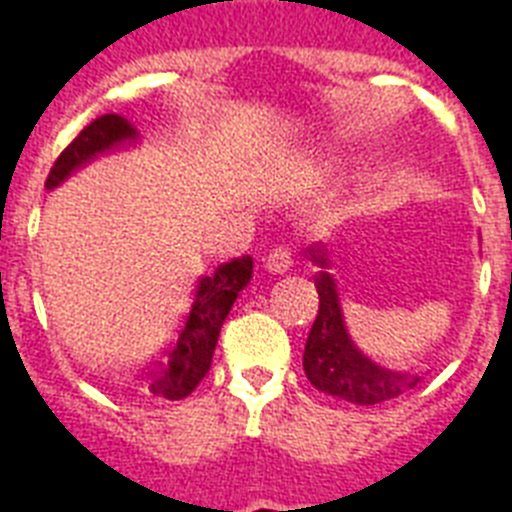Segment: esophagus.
I'll list each match as a JSON object with an SVG mask.
<instances>
[{
  "label": "esophagus",
  "instance_id": "esophagus-1",
  "mask_svg": "<svg viewBox=\"0 0 512 512\" xmlns=\"http://www.w3.org/2000/svg\"><path fill=\"white\" fill-rule=\"evenodd\" d=\"M263 268L268 273H276V276H281V273H287L289 268H292V249H289V247L271 249V252L265 255Z\"/></svg>",
  "mask_w": 512,
  "mask_h": 512
}]
</instances>
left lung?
Instances as JSON below:
<instances>
[{
	"label": "left lung",
	"mask_w": 512,
	"mask_h": 512,
	"mask_svg": "<svg viewBox=\"0 0 512 512\" xmlns=\"http://www.w3.org/2000/svg\"><path fill=\"white\" fill-rule=\"evenodd\" d=\"M308 252L313 265L319 268L313 276L319 292V316L313 321L303 353V369L313 388L361 406L382 404L412 390L420 382L417 374L396 372L377 364L353 342L345 327L335 276L329 273V252L324 244H313Z\"/></svg>",
	"instance_id": "left-lung-1"
}]
</instances>
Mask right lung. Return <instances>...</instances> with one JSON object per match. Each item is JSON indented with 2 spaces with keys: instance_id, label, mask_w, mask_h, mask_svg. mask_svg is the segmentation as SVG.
I'll return each instance as SVG.
<instances>
[{
  "instance_id": "right-lung-1",
  "label": "right lung",
  "mask_w": 512,
  "mask_h": 512,
  "mask_svg": "<svg viewBox=\"0 0 512 512\" xmlns=\"http://www.w3.org/2000/svg\"><path fill=\"white\" fill-rule=\"evenodd\" d=\"M140 132L135 124H130L124 116L106 114L87 124L74 143L58 156L47 175V188H58L66 183L76 170H82L98 156L111 154L116 148L138 143ZM252 279V257H236L231 263L217 265L215 273L201 276L196 297H193L191 313L185 319V327L177 337V345L170 350V356L156 366V372L148 380V393L159 398L180 401L193 388L204 380V374L212 366V353H215L220 327L225 316L231 313L239 292Z\"/></svg>"
}]
</instances>
